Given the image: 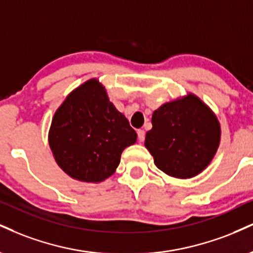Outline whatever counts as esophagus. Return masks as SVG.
Segmentation results:
<instances>
[{"instance_id":"esophagus-1","label":"esophagus","mask_w":253,"mask_h":253,"mask_svg":"<svg viewBox=\"0 0 253 253\" xmlns=\"http://www.w3.org/2000/svg\"><path fill=\"white\" fill-rule=\"evenodd\" d=\"M138 140L140 142H142L145 140V130L144 129L138 130Z\"/></svg>"}]
</instances>
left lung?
Instances as JSON below:
<instances>
[{
	"mask_svg": "<svg viewBox=\"0 0 253 253\" xmlns=\"http://www.w3.org/2000/svg\"><path fill=\"white\" fill-rule=\"evenodd\" d=\"M219 140L217 117L199 97L188 94L154 111L145 146L158 169L174 178L187 179L209 166Z\"/></svg>",
	"mask_w": 253,
	"mask_h": 253,
	"instance_id": "obj_1",
	"label": "left lung"
}]
</instances>
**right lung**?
<instances>
[{"instance_id": "obj_1", "label": "right lung", "mask_w": 253, "mask_h": 253, "mask_svg": "<svg viewBox=\"0 0 253 253\" xmlns=\"http://www.w3.org/2000/svg\"><path fill=\"white\" fill-rule=\"evenodd\" d=\"M136 132L109 102L97 80L73 90L54 114L49 146L57 165L78 180L100 182L120 164L123 151L135 144Z\"/></svg>"}]
</instances>
